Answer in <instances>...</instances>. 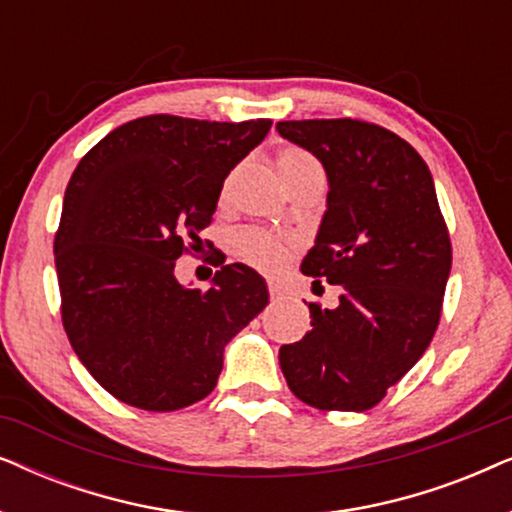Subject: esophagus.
Listing matches in <instances>:
<instances>
[{
    "instance_id": "34e87169",
    "label": "esophagus",
    "mask_w": 512,
    "mask_h": 512,
    "mask_svg": "<svg viewBox=\"0 0 512 512\" xmlns=\"http://www.w3.org/2000/svg\"><path fill=\"white\" fill-rule=\"evenodd\" d=\"M268 291H270V298H272V300H284L286 296H289V291H286L282 284H275V282H270Z\"/></svg>"
}]
</instances>
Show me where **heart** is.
Here are the masks:
<instances>
[{
  "label": "heart",
  "mask_w": 512,
  "mask_h": 512,
  "mask_svg": "<svg viewBox=\"0 0 512 512\" xmlns=\"http://www.w3.org/2000/svg\"><path fill=\"white\" fill-rule=\"evenodd\" d=\"M277 163V170L282 174L284 184L286 186H296L298 181H305V179H321L324 181V172H321V165L314 160L310 153L303 151V149H293V146H286L277 153L275 158ZM237 172L240 170H233L223 181V188H221V198L226 200L230 191H233V184L237 179ZM237 254H240L244 261L254 265V268L263 270V272H277L284 268L286 258L291 254V244L282 240V237L272 235V233H265V230H258V228H247L242 230L240 235H237Z\"/></svg>",
  "instance_id": "obj_1"
}]
</instances>
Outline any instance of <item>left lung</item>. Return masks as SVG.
I'll return each mask as SVG.
<instances>
[{"mask_svg":"<svg viewBox=\"0 0 512 512\" xmlns=\"http://www.w3.org/2000/svg\"><path fill=\"white\" fill-rule=\"evenodd\" d=\"M277 130L328 179L324 219L300 270L342 289L333 310L310 303L312 331L282 345L279 366L312 408L370 410L438 328L452 244L436 186L422 156L380 125L321 118Z\"/></svg>","mask_w":512,"mask_h":512,"instance_id":"8db88e82","label":"left lung"}]
</instances>
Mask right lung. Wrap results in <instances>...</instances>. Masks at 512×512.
<instances>
[{
	"label": "right lung",
	"instance_id": "1",
	"mask_svg": "<svg viewBox=\"0 0 512 512\" xmlns=\"http://www.w3.org/2000/svg\"><path fill=\"white\" fill-rule=\"evenodd\" d=\"M272 121L144 116L100 139L69 179L55 235L62 324L88 373L118 401L172 412L212 394L223 349L268 305L249 265L207 291L179 284L223 181Z\"/></svg>",
	"mask_w": 512,
	"mask_h": 512
}]
</instances>
